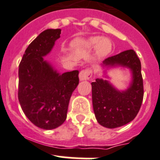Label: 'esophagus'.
Wrapping results in <instances>:
<instances>
[{"mask_svg": "<svg viewBox=\"0 0 160 160\" xmlns=\"http://www.w3.org/2000/svg\"><path fill=\"white\" fill-rule=\"evenodd\" d=\"M92 74L93 72L90 69H85L80 71V74H79V78L80 80L83 81V80H88L92 77Z\"/></svg>", "mask_w": 160, "mask_h": 160, "instance_id": "1", "label": "esophagus"}]
</instances>
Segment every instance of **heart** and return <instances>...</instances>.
<instances>
[{
	"label": "heart",
	"mask_w": 160,
	"mask_h": 160,
	"mask_svg": "<svg viewBox=\"0 0 160 160\" xmlns=\"http://www.w3.org/2000/svg\"><path fill=\"white\" fill-rule=\"evenodd\" d=\"M72 47L76 51L83 52L95 48L97 56L104 57L111 52L112 45L107 38L92 36L87 38H77L72 42Z\"/></svg>",
	"instance_id": "b5f03b06"
}]
</instances>
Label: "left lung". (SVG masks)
Segmentation results:
<instances>
[{
	"label": "left lung",
	"instance_id": "8db88e82",
	"mask_svg": "<svg viewBox=\"0 0 160 160\" xmlns=\"http://www.w3.org/2000/svg\"><path fill=\"white\" fill-rule=\"evenodd\" d=\"M103 68L122 67L129 69L132 81L125 90H119L109 81L98 78L92 82V101L98 123L108 128L123 126L132 122L139 111L143 100L141 62L133 49L107 58Z\"/></svg>",
	"mask_w": 160,
	"mask_h": 160
}]
</instances>
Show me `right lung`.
I'll return each mask as SVG.
<instances>
[{
  "label": "right lung",
  "instance_id": "right-lung-1",
  "mask_svg": "<svg viewBox=\"0 0 160 160\" xmlns=\"http://www.w3.org/2000/svg\"><path fill=\"white\" fill-rule=\"evenodd\" d=\"M61 29H46L28 46L19 64L18 100L35 126L45 130L60 126L67 119L70 97L79 84V71L60 74L43 57L60 38Z\"/></svg>",
  "mask_w": 160,
  "mask_h": 160
}]
</instances>
